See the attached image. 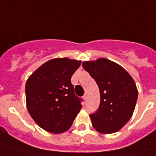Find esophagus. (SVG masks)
<instances>
[{"mask_svg": "<svg viewBox=\"0 0 156 156\" xmlns=\"http://www.w3.org/2000/svg\"><path fill=\"white\" fill-rule=\"evenodd\" d=\"M87 95H86V94H85V95L83 96V100H84L86 101V100H87Z\"/></svg>", "mask_w": 156, "mask_h": 156, "instance_id": "34e87169", "label": "esophagus"}]
</instances>
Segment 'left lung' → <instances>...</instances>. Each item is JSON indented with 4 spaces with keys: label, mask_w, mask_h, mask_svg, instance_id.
Segmentation results:
<instances>
[{
    "label": "left lung",
    "mask_w": 156,
    "mask_h": 156,
    "mask_svg": "<svg viewBox=\"0 0 156 156\" xmlns=\"http://www.w3.org/2000/svg\"><path fill=\"white\" fill-rule=\"evenodd\" d=\"M82 66L100 89V107L90 115L92 126L103 134L118 132L131 119L136 108L138 90L135 81L123 67L106 58L85 61Z\"/></svg>",
    "instance_id": "left-lung-1"
}]
</instances>
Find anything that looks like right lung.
<instances>
[{"mask_svg":"<svg viewBox=\"0 0 156 156\" xmlns=\"http://www.w3.org/2000/svg\"><path fill=\"white\" fill-rule=\"evenodd\" d=\"M80 64V60L55 58L42 64L27 80V108L46 132H66L80 112L82 100L74 93L71 77Z\"/></svg>","mask_w":156,"mask_h":156,"instance_id":"obj_1","label":"right lung"}]
</instances>
